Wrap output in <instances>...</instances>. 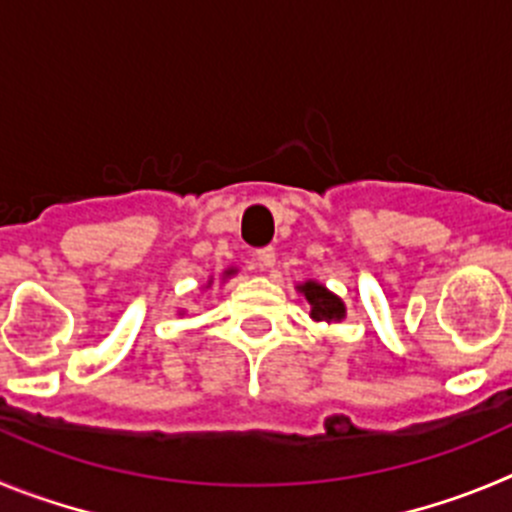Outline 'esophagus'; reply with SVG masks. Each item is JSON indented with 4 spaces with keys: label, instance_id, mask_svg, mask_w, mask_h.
<instances>
[{
    "label": "esophagus",
    "instance_id": "esophagus-1",
    "mask_svg": "<svg viewBox=\"0 0 512 512\" xmlns=\"http://www.w3.org/2000/svg\"><path fill=\"white\" fill-rule=\"evenodd\" d=\"M257 265H260V270H270V267L275 265V250L273 247H265V250H257Z\"/></svg>",
    "mask_w": 512,
    "mask_h": 512
}]
</instances>
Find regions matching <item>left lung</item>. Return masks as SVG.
I'll return each instance as SVG.
<instances>
[{
  "instance_id": "8db88e82",
  "label": "left lung",
  "mask_w": 512,
  "mask_h": 512,
  "mask_svg": "<svg viewBox=\"0 0 512 512\" xmlns=\"http://www.w3.org/2000/svg\"><path fill=\"white\" fill-rule=\"evenodd\" d=\"M296 290L311 306V319L324 321V324H339L347 316V306L336 293H331L319 280H303L296 285Z\"/></svg>"
}]
</instances>
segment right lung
I'll return each instance as SVG.
<instances>
[{"label": "right lung", "mask_w": 512, "mask_h": 512, "mask_svg": "<svg viewBox=\"0 0 512 512\" xmlns=\"http://www.w3.org/2000/svg\"><path fill=\"white\" fill-rule=\"evenodd\" d=\"M239 273V270H237V267H227V270H224V273L222 275H219V280H222V283H227V280L229 278H234V275H237ZM211 283H214V278H209V280H206V285H204V288H211ZM183 313H186V311H178V316H183Z\"/></svg>", "instance_id": "obj_1"}]
</instances>
